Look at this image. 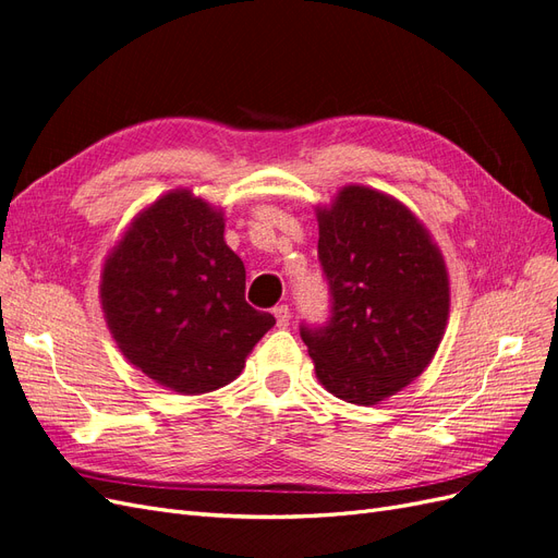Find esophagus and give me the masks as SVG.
<instances>
[{
  "label": "esophagus",
  "mask_w": 558,
  "mask_h": 558,
  "mask_svg": "<svg viewBox=\"0 0 558 558\" xmlns=\"http://www.w3.org/2000/svg\"><path fill=\"white\" fill-rule=\"evenodd\" d=\"M272 314L277 318V328H289V324H291V310H289V305H277L272 310Z\"/></svg>",
  "instance_id": "34e87169"
}]
</instances>
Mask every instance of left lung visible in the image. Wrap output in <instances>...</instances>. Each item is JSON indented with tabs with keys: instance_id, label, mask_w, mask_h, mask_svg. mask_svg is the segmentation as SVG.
<instances>
[{
	"instance_id": "left-lung-1",
	"label": "left lung",
	"mask_w": 558,
	"mask_h": 558,
	"mask_svg": "<svg viewBox=\"0 0 558 558\" xmlns=\"http://www.w3.org/2000/svg\"><path fill=\"white\" fill-rule=\"evenodd\" d=\"M316 221L332 318L302 342L328 393L369 408L430 365L449 320L447 263L424 221L369 185H342Z\"/></svg>"
}]
</instances>
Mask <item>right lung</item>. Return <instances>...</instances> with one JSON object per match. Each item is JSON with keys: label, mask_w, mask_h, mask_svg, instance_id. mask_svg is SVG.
I'll return each mask as SVG.
<instances>
[{"label": "right lung", "mask_w": 558, "mask_h": 558, "mask_svg": "<svg viewBox=\"0 0 558 558\" xmlns=\"http://www.w3.org/2000/svg\"><path fill=\"white\" fill-rule=\"evenodd\" d=\"M226 211L191 189L150 202L107 253L99 305L130 365L181 396L240 377L275 316L244 298L242 258L226 244Z\"/></svg>", "instance_id": "obj_1"}]
</instances>
